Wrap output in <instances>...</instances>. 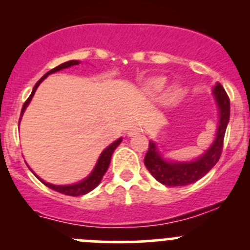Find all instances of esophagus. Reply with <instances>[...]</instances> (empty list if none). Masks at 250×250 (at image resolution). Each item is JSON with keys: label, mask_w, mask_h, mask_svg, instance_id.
I'll use <instances>...</instances> for the list:
<instances>
[{"label": "esophagus", "mask_w": 250, "mask_h": 250, "mask_svg": "<svg viewBox=\"0 0 250 250\" xmlns=\"http://www.w3.org/2000/svg\"><path fill=\"white\" fill-rule=\"evenodd\" d=\"M138 134V129H135V128H130L129 130H128V135L129 137H133V135H137Z\"/></svg>", "instance_id": "obj_1"}]
</instances>
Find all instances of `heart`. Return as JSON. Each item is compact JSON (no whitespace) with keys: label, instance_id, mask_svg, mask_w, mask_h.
<instances>
[{"label":"heart","instance_id":"heart-1","mask_svg":"<svg viewBox=\"0 0 250 250\" xmlns=\"http://www.w3.org/2000/svg\"><path fill=\"white\" fill-rule=\"evenodd\" d=\"M166 82H167V81H166L165 77L158 76V77L150 78V80L145 83V90L150 95L160 94V93L162 92L163 88H165ZM178 95H179V89L176 87H173V88H170L167 93H166L165 100L166 102L170 103V102H173V100H175L176 98H178Z\"/></svg>","mask_w":250,"mask_h":250}]
</instances>
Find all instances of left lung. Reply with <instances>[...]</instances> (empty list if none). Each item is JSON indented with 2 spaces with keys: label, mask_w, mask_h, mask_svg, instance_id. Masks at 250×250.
Segmentation results:
<instances>
[{
  "label": "left lung",
  "mask_w": 250,
  "mask_h": 250,
  "mask_svg": "<svg viewBox=\"0 0 250 250\" xmlns=\"http://www.w3.org/2000/svg\"><path fill=\"white\" fill-rule=\"evenodd\" d=\"M214 95L220 111L218 132L213 145L204 152L202 157L190 163H170L166 162L157 152L156 145L150 141L146 152L145 163L148 172L161 184L167 186H185L192 184L206 175L218 163L224 147L226 127L230 120V99L228 93L220 83L214 87Z\"/></svg>",
  "instance_id": "8db88e82"
}]
</instances>
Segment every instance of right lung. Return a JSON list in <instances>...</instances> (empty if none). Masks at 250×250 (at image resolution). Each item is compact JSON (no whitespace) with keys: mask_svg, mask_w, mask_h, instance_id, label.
<instances>
[{"mask_svg":"<svg viewBox=\"0 0 250 250\" xmlns=\"http://www.w3.org/2000/svg\"><path fill=\"white\" fill-rule=\"evenodd\" d=\"M80 64V62L78 60H70V62H64V64H60L59 66L54 67V69H52L50 71H48L46 75H44L43 77L41 78V80L39 81V82L35 84L34 89H32V93L30 94V97L27 98L26 102L24 103V105H22V109H21V115L22 112H24L25 109H26V106L29 105L30 100H31V98L34 97L35 92H36L37 87L40 85V83L42 82V81L46 78L48 75L49 74H53V72H57L59 71V70L62 69H66V67H70L72 66V65H78ZM122 141V139H118L116 140L115 143H112L109 147L105 148L104 151L102 152V155H100L99 160H98V163L97 166H95L94 170H93L92 174H90L89 176H88L87 179H84L83 181H81V183L78 184H75V185H67V186H57V185H52V184H48V183H44L43 180H41V179L37 176V178L40 179V180L42 181V183L44 184V185L48 186L49 188H52V190L57 191V192H60L62 193V195H67V196H82V195H85V193H88L89 191H92L93 188H97L98 185H99V183L102 181L103 176H104V174L106 173L107 168H109V165H110V161H111V156H112L113 151H115V148L117 147L118 145H120V143Z\"/></svg>","mask_w":250,"mask_h":250,"instance_id":"obj_1","label":"right lung"}]
</instances>
